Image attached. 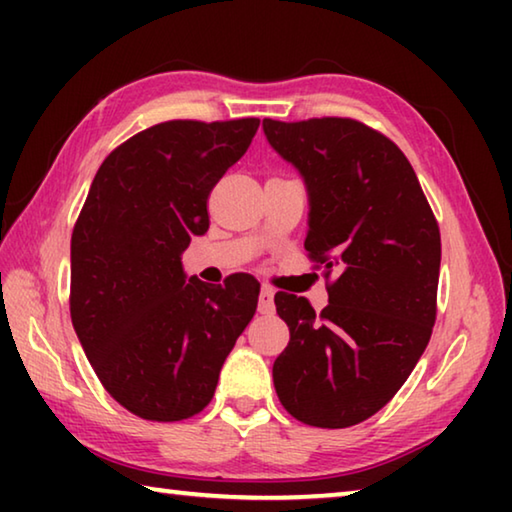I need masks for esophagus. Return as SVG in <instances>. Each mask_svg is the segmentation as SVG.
Listing matches in <instances>:
<instances>
[{
    "instance_id": "obj_1",
    "label": "esophagus",
    "mask_w": 512,
    "mask_h": 512,
    "mask_svg": "<svg viewBox=\"0 0 512 512\" xmlns=\"http://www.w3.org/2000/svg\"><path fill=\"white\" fill-rule=\"evenodd\" d=\"M273 296H275V291L271 287H262V291H259V302H257L259 314H273L275 311Z\"/></svg>"
}]
</instances>
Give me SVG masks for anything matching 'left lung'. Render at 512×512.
<instances>
[{
    "mask_svg": "<svg viewBox=\"0 0 512 512\" xmlns=\"http://www.w3.org/2000/svg\"><path fill=\"white\" fill-rule=\"evenodd\" d=\"M262 128L305 183V248L339 275L318 316L305 298L275 293L291 332L273 363L275 393L311 427H352L391 402L431 339L438 223L406 155L361 121L264 119Z\"/></svg>",
    "mask_w": 512,
    "mask_h": 512,
    "instance_id": "obj_1",
    "label": "left lung"
}]
</instances>
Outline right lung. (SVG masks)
I'll return each instance as SVG.
<instances>
[{
	"label": "right lung",
	"instance_id": "obj_1",
	"mask_svg": "<svg viewBox=\"0 0 512 512\" xmlns=\"http://www.w3.org/2000/svg\"><path fill=\"white\" fill-rule=\"evenodd\" d=\"M259 119L164 121L112 151L72 232L76 336L115 400L144 420L210 404L223 361L255 316L259 284L187 277L183 253L210 228L207 196Z\"/></svg>",
	"mask_w": 512,
	"mask_h": 512
}]
</instances>
